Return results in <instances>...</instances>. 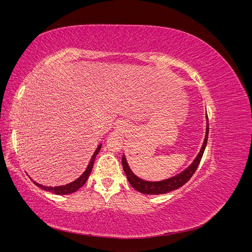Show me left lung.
<instances>
[{"label":"left lung","mask_w":252,"mask_h":252,"mask_svg":"<svg viewBox=\"0 0 252 252\" xmlns=\"http://www.w3.org/2000/svg\"><path fill=\"white\" fill-rule=\"evenodd\" d=\"M208 132H209V124H208V117H207V128H206V135H205V140H204L203 146L199 152V155L196 156L192 164L190 165L187 169L177 174L175 177H172L170 179H167L164 181L147 182V181H144V180L138 178L131 171V169L129 168V166L126 161V158H125V156H123L122 157V164H123V168H124V171L126 173V177H127L129 183H130L131 186L135 190H138L139 192L146 193V194H163V193H167L169 191H172V190H175V189L182 187L185 184V183H187L190 180V178H191L193 173L195 172L197 167H199V164L201 162L203 154H204L205 147H206V145H207Z\"/></svg>","instance_id":"left-lung-1"}]
</instances>
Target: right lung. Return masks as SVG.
Segmentation results:
<instances>
[{
	"label": "right lung",
	"instance_id": "right-lung-1",
	"mask_svg": "<svg viewBox=\"0 0 252 252\" xmlns=\"http://www.w3.org/2000/svg\"><path fill=\"white\" fill-rule=\"evenodd\" d=\"M101 146L102 145H98V147L96 148V150L94 151V154L93 156V158H91L90 162L87 166L86 170L84 171V173L81 175L80 178H78L75 181L69 183V184L67 185H64V186H56V187H48V186H43L41 184H39V183H36L34 181H32L34 184L37 186L42 188L43 190H46V191H49V192H52V193H56V194H69V193H72V192H75L77 190H79L84 184H85L89 174L91 172V170H93V167H94V158H95V156L98 154V151H100L101 149Z\"/></svg>",
	"mask_w": 252,
	"mask_h": 252
}]
</instances>
